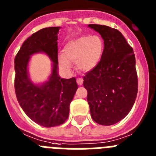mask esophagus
Returning a JSON list of instances; mask_svg holds the SVG:
<instances>
[{
    "mask_svg": "<svg viewBox=\"0 0 156 156\" xmlns=\"http://www.w3.org/2000/svg\"><path fill=\"white\" fill-rule=\"evenodd\" d=\"M77 83H78V86H81L83 83V79L82 78H77Z\"/></svg>",
    "mask_w": 156,
    "mask_h": 156,
    "instance_id": "esophagus-1",
    "label": "esophagus"
}]
</instances>
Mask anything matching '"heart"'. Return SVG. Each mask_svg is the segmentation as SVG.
Segmentation results:
<instances>
[{"label": "heart", "instance_id": "b5f03b06", "mask_svg": "<svg viewBox=\"0 0 156 156\" xmlns=\"http://www.w3.org/2000/svg\"><path fill=\"white\" fill-rule=\"evenodd\" d=\"M103 41L98 36H83L70 41L63 48L59 57V67L64 70L71 68L70 63H76L77 68L88 71L98 63L103 53Z\"/></svg>", "mask_w": 156, "mask_h": 156}]
</instances>
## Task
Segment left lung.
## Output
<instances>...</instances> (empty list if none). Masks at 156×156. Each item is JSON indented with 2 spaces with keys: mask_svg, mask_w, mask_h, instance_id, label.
I'll return each instance as SVG.
<instances>
[{
  "mask_svg": "<svg viewBox=\"0 0 156 156\" xmlns=\"http://www.w3.org/2000/svg\"><path fill=\"white\" fill-rule=\"evenodd\" d=\"M104 39L99 61L83 77L92 119L111 126L124 119L132 109L137 94L138 79L133 48L117 29L89 24Z\"/></svg>",
  "mask_w": 156,
  "mask_h": 156,
  "instance_id": "obj_1",
  "label": "left lung"
}]
</instances>
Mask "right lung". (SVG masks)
Returning a JSON list of instances; mask_svg holds the SVG:
<instances>
[{
    "instance_id": "right-lung-1",
    "label": "right lung",
    "mask_w": 156,
    "mask_h": 156,
    "mask_svg": "<svg viewBox=\"0 0 156 156\" xmlns=\"http://www.w3.org/2000/svg\"><path fill=\"white\" fill-rule=\"evenodd\" d=\"M59 27H46L34 33L22 44L15 57V90L26 115L34 122L44 127L64 123L68 118L70 104L78 89L76 78H60L57 74ZM39 51L45 52L54 62L50 80L36 86L28 78L29 56Z\"/></svg>"
}]
</instances>
